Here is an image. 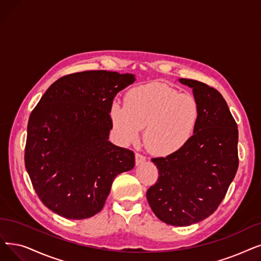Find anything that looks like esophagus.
Instances as JSON below:
<instances>
[{
	"instance_id": "obj_1",
	"label": "esophagus",
	"mask_w": 261,
	"mask_h": 261,
	"mask_svg": "<svg viewBox=\"0 0 261 261\" xmlns=\"http://www.w3.org/2000/svg\"><path fill=\"white\" fill-rule=\"evenodd\" d=\"M145 161H146V158L143 154H141L139 152L135 153V163H137V165H140V164L144 163Z\"/></svg>"
}]
</instances>
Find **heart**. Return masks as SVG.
Returning <instances> with one entry per match:
<instances>
[{
	"mask_svg": "<svg viewBox=\"0 0 261 261\" xmlns=\"http://www.w3.org/2000/svg\"><path fill=\"white\" fill-rule=\"evenodd\" d=\"M199 118L200 107L193 95L163 83L133 87L124 96V106L114 102L110 109L113 130L122 144L137 142L144 128V145L158 155L185 147L193 138Z\"/></svg>",
	"mask_w": 261,
	"mask_h": 261,
	"instance_id": "b5f03b06",
	"label": "heart"
}]
</instances>
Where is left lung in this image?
<instances>
[{
  "label": "left lung",
  "instance_id": "8db88e82",
  "mask_svg": "<svg viewBox=\"0 0 261 261\" xmlns=\"http://www.w3.org/2000/svg\"><path fill=\"white\" fill-rule=\"evenodd\" d=\"M179 82L193 89L200 107L198 126L179 151L151 159L159 178L146 196L158 219L189 226L211 215L227 193L239 165L238 126L217 89L191 79Z\"/></svg>",
  "mask_w": 261,
  "mask_h": 261
}]
</instances>
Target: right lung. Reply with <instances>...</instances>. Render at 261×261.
Returning a JSON list of instances; mask_svg holds the SVG:
<instances>
[{
    "instance_id": "right-lung-1",
    "label": "right lung",
    "mask_w": 261,
    "mask_h": 261,
    "mask_svg": "<svg viewBox=\"0 0 261 261\" xmlns=\"http://www.w3.org/2000/svg\"><path fill=\"white\" fill-rule=\"evenodd\" d=\"M135 81L131 73L107 70L64 75L31 113L25 168L39 199L69 220L103 208L113 180L134 167L130 149L109 142L110 109L118 92Z\"/></svg>"
}]
</instances>
